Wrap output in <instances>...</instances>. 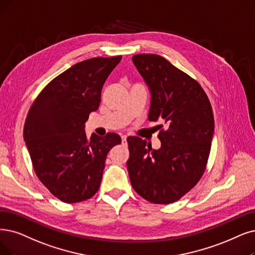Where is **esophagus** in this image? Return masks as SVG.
<instances>
[{
	"label": "esophagus",
	"mask_w": 255,
	"mask_h": 255,
	"mask_svg": "<svg viewBox=\"0 0 255 255\" xmlns=\"http://www.w3.org/2000/svg\"><path fill=\"white\" fill-rule=\"evenodd\" d=\"M127 138H128V136H127V135H122V136H121L122 144H124V145H127Z\"/></svg>",
	"instance_id": "esophagus-1"
}]
</instances>
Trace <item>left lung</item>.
<instances>
[{
	"label": "left lung",
	"instance_id": "obj_1",
	"mask_svg": "<svg viewBox=\"0 0 255 255\" xmlns=\"http://www.w3.org/2000/svg\"><path fill=\"white\" fill-rule=\"evenodd\" d=\"M131 60L150 93L148 120H164L166 129L158 135V149L139 137L128 138L129 180L142 198L169 204L195 186L205 170L215 133L212 109L199 83L164 57L136 54Z\"/></svg>",
	"mask_w": 255,
	"mask_h": 255
}]
</instances>
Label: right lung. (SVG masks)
I'll return each instance as SVG.
<instances>
[{
	"instance_id": "obj_1",
	"label": "right lung",
	"mask_w": 255,
	"mask_h": 255,
	"mask_svg": "<svg viewBox=\"0 0 255 255\" xmlns=\"http://www.w3.org/2000/svg\"><path fill=\"white\" fill-rule=\"evenodd\" d=\"M121 56L73 65L45 87L29 110L24 140L40 182L60 201L76 203L99 188L115 133L87 137L85 124L100 104L101 89Z\"/></svg>"
}]
</instances>
